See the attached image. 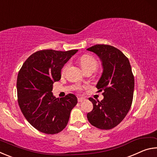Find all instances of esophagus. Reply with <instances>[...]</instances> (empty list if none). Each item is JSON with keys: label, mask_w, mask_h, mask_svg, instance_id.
<instances>
[{"label": "esophagus", "mask_w": 157, "mask_h": 157, "mask_svg": "<svg viewBox=\"0 0 157 157\" xmlns=\"http://www.w3.org/2000/svg\"><path fill=\"white\" fill-rule=\"evenodd\" d=\"M86 100L84 98H78V102H84V101Z\"/></svg>", "instance_id": "obj_1"}]
</instances>
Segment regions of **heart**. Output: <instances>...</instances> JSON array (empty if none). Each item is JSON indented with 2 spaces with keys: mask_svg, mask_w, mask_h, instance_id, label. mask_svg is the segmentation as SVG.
Instances as JSON below:
<instances>
[{
  "mask_svg": "<svg viewBox=\"0 0 157 157\" xmlns=\"http://www.w3.org/2000/svg\"><path fill=\"white\" fill-rule=\"evenodd\" d=\"M79 62H80V64L84 71H88V70H92L94 71L96 70V68L98 67V62L96 59L89 55H82V56L80 57ZM68 66V63H66V64L63 66V67L62 69V75H63V74L65 73ZM80 89L81 87L79 86H75V89L79 90Z\"/></svg>",
  "mask_w": 157,
  "mask_h": 157,
  "instance_id": "b5f03b06",
  "label": "heart"
}]
</instances>
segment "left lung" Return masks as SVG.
<instances>
[{"label":"left lung","mask_w":157,"mask_h":157,"mask_svg":"<svg viewBox=\"0 0 157 157\" xmlns=\"http://www.w3.org/2000/svg\"><path fill=\"white\" fill-rule=\"evenodd\" d=\"M87 50L102 61L103 72L96 87L104 95L101 101L89 98L94 108L87 118L98 129H111L123 120L131 108L134 89L131 65L128 58L112 46L98 44Z\"/></svg>","instance_id":"obj_1"}]
</instances>
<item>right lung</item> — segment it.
Here are the masks:
<instances>
[{
    "instance_id": "right-lung-1",
    "label": "right lung",
    "mask_w": 157,
    "mask_h": 157,
    "mask_svg": "<svg viewBox=\"0 0 157 157\" xmlns=\"http://www.w3.org/2000/svg\"><path fill=\"white\" fill-rule=\"evenodd\" d=\"M78 51L39 50L25 60L18 72V105L26 120L39 132L55 134L67 125L78 99L72 94L56 98L52 95V86L61 79L63 65Z\"/></svg>"
}]
</instances>
